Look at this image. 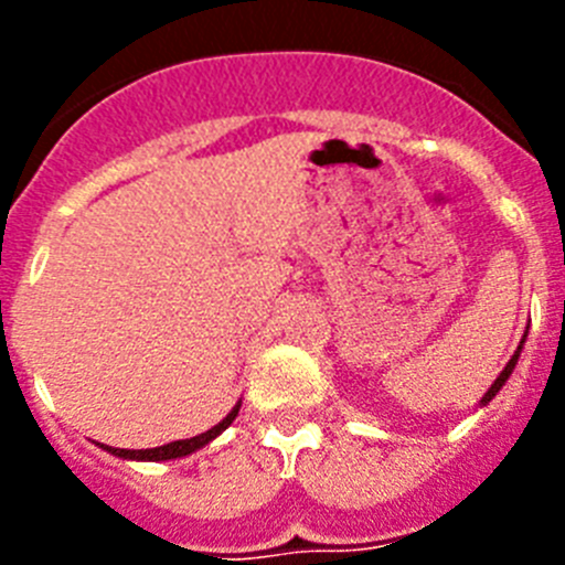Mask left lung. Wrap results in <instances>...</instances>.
I'll use <instances>...</instances> for the list:
<instances>
[{
    "label": "left lung",
    "mask_w": 565,
    "mask_h": 565,
    "mask_svg": "<svg viewBox=\"0 0 565 565\" xmlns=\"http://www.w3.org/2000/svg\"><path fill=\"white\" fill-rule=\"evenodd\" d=\"M521 348H523V339H521V344H518V351H515V356L509 359L507 362V367H503L501 371V376L495 379V384H492V387H489L487 393H483V398H481V404H487V402H492V398L498 396V391H501L503 384H507V379L512 376V371H515V364H518V356H521Z\"/></svg>",
    "instance_id": "1"
}]
</instances>
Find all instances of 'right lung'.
I'll return each mask as SVG.
<instances>
[{
	"label": "right lung",
	"mask_w": 565,
	"mask_h": 565,
	"mask_svg": "<svg viewBox=\"0 0 565 565\" xmlns=\"http://www.w3.org/2000/svg\"><path fill=\"white\" fill-rule=\"evenodd\" d=\"M237 413H239V404H234L232 413H228L221 424H214L212 430L201 433V436H194V438H183V441L163 444V447H152V450H118V447H107V444H102V447L107 452H113V456L132 458V461H169V458H183V456H189V452L201 450V447H206L209 441H214V438L221 436L228 424L237 418Z\"/></svg>",
	"instance_id": "1"
}]
</instances>
